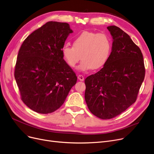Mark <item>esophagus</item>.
I'll list each match as a JSON object with an SVG mask.
<instances>
[{"instance_id":"34e87169","label":"esophagus","mask_w":154,"mask_h":154,"mask_svg":"<svg viewBox=\"0 0 154 154\" xmlns=\"http://www.w3.org/2000/svg\"><path fill=\"white\" fill-rule=\"evenodd\" d=\"M78 79H79V81H84V77L82 75H78Z\"/></svg>"}]
</instances>
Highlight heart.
I'll use <instances>...</instances> for the list:
<instances>
[{"instance_id": "b5f03b06", "label": "heart", "mask_w": 154, "mask_h": 154, "mask_svg": "<svg viewBox=\"0 0 154 154\" xmlns=\"http://www.w3.org/2000/svg\"><path fill=\"white\" fill-rule=\"evenodd\" d=\"M111 39L104 33L84 31L73 40V46L65 44L62 48V57L71 68H75L81 60L78 69L85 72L98 70L106 64L111 51Z\"/></svg>"}]
</instances>
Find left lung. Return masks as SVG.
<instances>
[{"label": "left lung", "mask_w": 154, "mask_h": 154, "mask_svg": "<svg viewBox=\"0 0 154 154\" xmlns=\"http://www.w3.org/2000/svg\"><path fill=\"white\" fill-rule=\"evenodd\" d=\"M112 38L111 52L103 68L85 80V100L94 115L111 119L136 101L145 77L141 50L116 26L107 27Z\"/></svg>", "instance_id": "obj_1"}]
</instances>
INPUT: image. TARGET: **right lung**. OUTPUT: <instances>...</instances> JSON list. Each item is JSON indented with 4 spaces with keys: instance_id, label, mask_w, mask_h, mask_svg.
<instances>
[{
    "instance_id": "1",
    "label": "right lung",
    "mask_w": 154,
    "mask_h": 154,
    "mask_svg": "<svg viewBox=\"0 0 154 154\" xmlns=\"http://www.w3.org/2000/svg\"><path fill=\"white\" fill-rule=\"evenodd\" d=\"M72 32L68 23L50 21L33 31L19 49L15 79L22 101L36 112L48 114L60 108L77 82L62 54Z\"/></svg>"
}]
</instances>
